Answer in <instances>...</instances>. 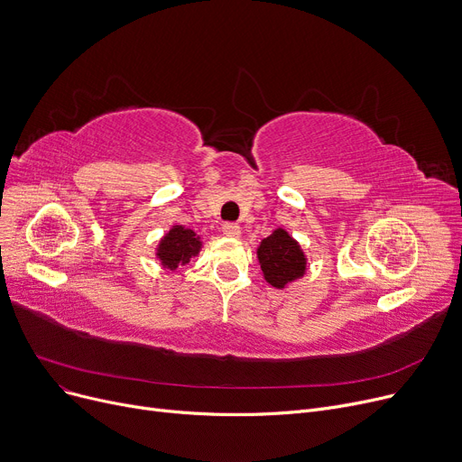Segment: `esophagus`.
<instances>
[{"mask_svg":"<svg viewBox=\"0 0 462 462\" xmlns=\"http://www.w3.org/2000/svg\"><path fill=\"white\" fill-rule=\"evenodd\" d=\"M223 234L226 237H239L241 236V228L237 225H234V223H225L223 225Z\"/></svg>","mask_w":462,"mask_h":462,"instance_id":"esophagus-1","label":"esophagus"}]
</instances>
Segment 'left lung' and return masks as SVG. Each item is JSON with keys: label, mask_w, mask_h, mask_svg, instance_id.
<instances>
[{"label": "left lung", "mask_w": 462, "mask_h": 462, "mask_svg": "<svg viewBox=\"0 0 462 462\" xmlns=\"http://www.w3.org/2000/svg\"><path fill=\"white\" fill-rule=\"evenodd\" d=\"M256 258L265 282L282 290L307 273V254L286 228H275L260 241Z\"/></svg>", "instance_id": "obj_1"}]
</instances>
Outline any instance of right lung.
Wrapping results in <instances>:
<instances>
[{
  "label": "right lung",
  "instance_id": "right-lung-1",
  "mask_svg": "<svg viewBox=\"0 0 462 462\" xmlns=\"http://www.w3.org/2000/svg\"><path fill=\"white\" fill-rule=\"evenodd\" d=\"M204 247L202 237L189 226L174 225L159 239L155 247V258L159 260L161 268L168 272H180V268L187 265L190 258L199 256Z\"/></svg>",
  "mask_w": 462,
  "mask_h": 462
}]
</instances>
